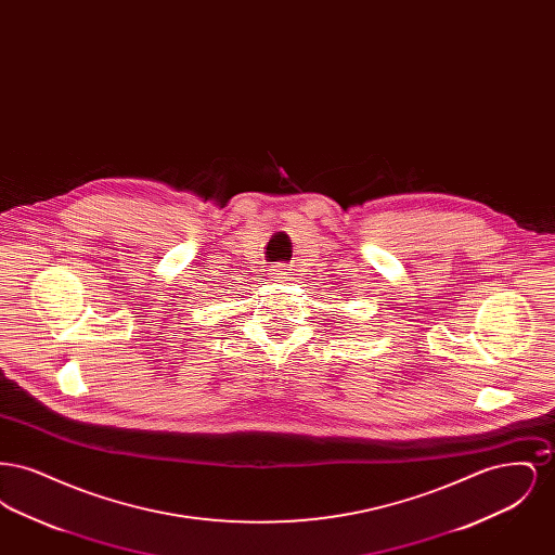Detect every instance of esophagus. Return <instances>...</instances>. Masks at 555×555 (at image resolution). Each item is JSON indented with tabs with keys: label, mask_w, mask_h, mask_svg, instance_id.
Masks as SVG:
<instances>
[{
	"label": "esophagus",
	"mask_w": 555,
	"mask_h": 555,
	"mask_svg": "<svg viewBox=\"0 0 555 555\" xmlns=\"http://www.w3.org/2000/svg\"><path fill=\"white\" fill-rule=\"evenodd\" d=\"M270 279L276 281V283H283V281H289V272H287V268H283V266H274V268L270 270Z\"/></svg>",
	"instance_id": "1"
}]
</instances>
